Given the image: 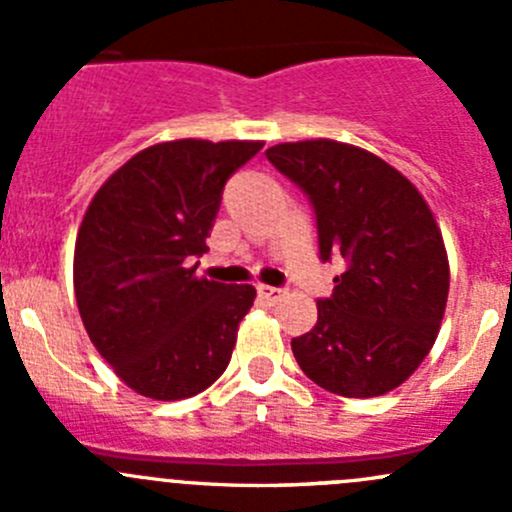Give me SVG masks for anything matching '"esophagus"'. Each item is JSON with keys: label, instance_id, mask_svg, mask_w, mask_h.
<instances>
[{"label": "esophagus", "instance_id": "34e87169", "mask_svg": "<svg viewBox=\"0 0 512 512\" xmlns=\"http://www.w3.org/2000/svg\"><path fill=\"white\" fill-rule=\"evenodd\" d=\"M257 294H260V297L265 299V302L275 304V302H280L282 289L280 287H270V285H257Z\"/></svg>", "mask_w": 512, "mask_h": 512}]
</instances>
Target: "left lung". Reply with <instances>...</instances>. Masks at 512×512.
I'll list each match as a JSON object with an SVG mask.
<instances>
[{
  "instance_id": "8db88e82",
  "label": "left lung",
  "mask_w": 512,
  "mask_h": 512,
  "mask_svg": "<svg viewBox=\"0 0 512 512\" xmlns=\"http://www.w3.org/2000/svg\"><path fill=\"white\" fill-rule=\"evenodd\" d=\"M265 156L309 195L319 257L347 262L317 302V324L292 339L299 369L347 399L394 391L431 352L446 312L451 270L431 208L394 165L349 143H277Z\"/></svg>"
}]
</instances>
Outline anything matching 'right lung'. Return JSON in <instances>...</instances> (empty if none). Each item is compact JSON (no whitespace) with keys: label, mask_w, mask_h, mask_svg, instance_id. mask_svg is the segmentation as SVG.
<instances>
[{"label":"right lung","mask_w":512,"mask_h":512,"mask_svg":"<svg viewBox=\"0 0 512 512\" xmlns=\"http://www.w3.org/2000/svg\"><path fill=\"white\" fill-rule=\"evenodd\" d=\"M262 146L156 143L91 200L76 235V304L96 352L136 394L190 399L230 364L255 287L205 280L188 265L208 250L227 178Z\"/></svg>","instance_id":"1"}]
</instances>
